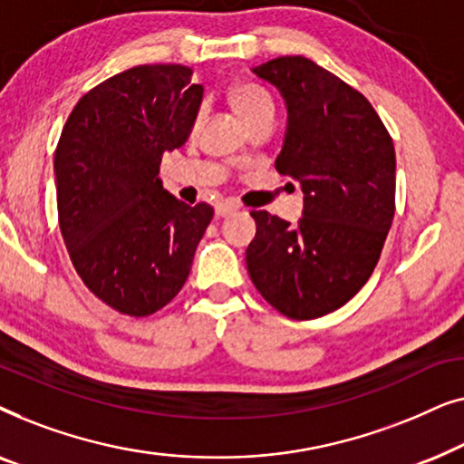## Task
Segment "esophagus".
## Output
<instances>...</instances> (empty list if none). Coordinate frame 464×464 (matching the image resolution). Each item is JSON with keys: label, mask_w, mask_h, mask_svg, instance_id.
<instances>
[{"label": "esophagus", "mask_w": 464, "mask_h": 464, "mask_svg": "<svg viewBox=\"0 0 464 464\" xmlns=\"http://www.w3.org/2000/svg\"><path fill=\"white\" fill-rule=\"evenodd\" d=\"M237 211H238V202H234V200H221L219 205L215 207V215H218V218H227V215H232Z\"/></svg>", "instance_id": "obj_1"}]
</instances>
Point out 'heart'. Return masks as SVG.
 Listing matches in <instances>:
<instances>
[{
  "label": "heart",
  "instance_id": "b5f03b06",
  "mask_svg": "<svg viewBox=\"0 0 464 464\" xmlns=\"http://www.w3.org/2000/svg\"><path fill=\"white\" fill-rule=\"evenodd\" d=\"M230 101L234 110L238 111V116L243 118L245 124H249L257 116H262L266 111H275V105H272L270 94L259 88L257 84H249V82H243V84L232 86L230 91Z\"/></svg>",
  "mask_w": 464,
  "mask_h": 464
}]
</instances>
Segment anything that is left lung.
<instances>
[{
  "instance_id": "1",
  "label": "left lung",
  "mask_w": 464,
  "mask_h": 464,
  "mask_svg": "<svg viewBox=\"0 0 464 464\" xmlns=\"http://www.w3.org/2000/svg\"><path fill=\"white\" fill-rule=\"evenodd\" d=\"M287 105L275 167L300 181L304 215L289 224L251 211L257 232L246 270L272 308L319 319L359 294L376 268L395 215V148L359 91L306 56L253 67Z\"/></svg>"
}]
</instances>
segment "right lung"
Segmentation results:
<instances>
[{
	"mask_svg": "<svg viewBox=\"0 0 464 464\" xmlns=\"http://www.w3.org/2000/svg\"><path fill=\"white\" fill-rule=\"evenodd\" d=\"M202 101L186 65H139L78 101L54 154L69 257L101 302L148 316L179 294L213 207L162 188L164 151L188 141Z\"/></svg>",
	"mask_w": 464,
	"mask_h": 464,
	"instance_id": "1",
	"label": "right lung"
}]
</instances>
